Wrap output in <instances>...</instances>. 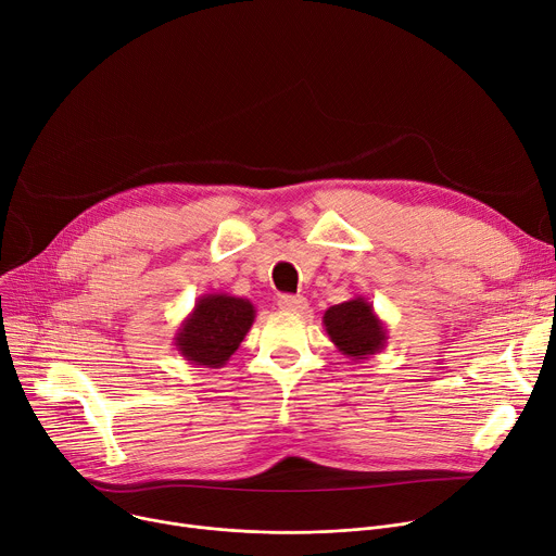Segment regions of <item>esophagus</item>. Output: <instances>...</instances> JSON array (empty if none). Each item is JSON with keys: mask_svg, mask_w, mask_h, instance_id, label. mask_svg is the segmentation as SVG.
<instances>
[{"mask_svg": "<svg viewBox=\"0 0 556 556\" xmlns=\"http://www.w3.org/2000/svg\"><path fill=\"white\" fill-rule=\"evenodd\" d=\"M279 308L283 313L302 315L308 311V302H306V298H302V294H283V298H279Z\"/></svg>", "mask_w": 556, "mask_h": 556, "instance_id": "esophagus-1", "label": "esophagus"}]
</instances>
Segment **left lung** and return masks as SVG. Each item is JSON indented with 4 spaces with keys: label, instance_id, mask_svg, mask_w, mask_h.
Instances as JSON below:
<instances>
[{
    "label": "left lung",
    "instance_id": "obj_1",
    "mask_svg": "<svg viewBox=\"0 0 556 556\" xmlns=\"http://www.w3.org/2000/svg\"><path fill=\"white\" fill-rule=\"evenodd\" d=\"M321 321L336 349L355 362L380 353L389 340L387 324L378 317L374 304L362 294L338 306H330Z\"/></svg>",
    "mask_w": 556,
    "mask_h": 556
}]
</instances>
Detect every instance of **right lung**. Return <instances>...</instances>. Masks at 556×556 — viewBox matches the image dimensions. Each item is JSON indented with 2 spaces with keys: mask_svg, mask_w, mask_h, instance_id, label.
Segmentation results:
<instances>
[{
  "mask_svg": "<svg viewBox=\"0 0 556 556\" xmlns=\"http://www.w3.org/2000/svg\"><path fill=\"white\" fill-rule=\"evenodd\" d=\"M256 317L250 300L228 292L201 294L174 336L176 351L190 364L220 368L241 346Z\"/></svg>",
  "mask_w": 556,
  "mask_h": 556,
  "instance_id": "add662e5",
  "label": "right lung"
}]
</instances>
